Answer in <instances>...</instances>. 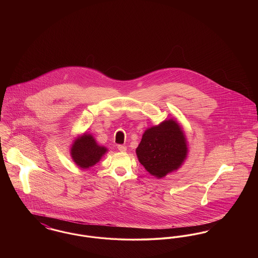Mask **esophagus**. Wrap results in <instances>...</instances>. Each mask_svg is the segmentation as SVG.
Returning <instances> with one entry per match:
<instances>
[{
	"label": "esophagus",
	"instance_id": "1",
	"mask_svg": "<svg viewBox=\"0 0 258 258\" xmlns=\"http://www.w3.org/2000/svg\"><path fill=\"white\" fill-rule=\"evenodd\" d=\"M118 150H119L120 152H125V151H126V147L123 146V145H118Z\"/></svg>",
	"mask_w": 258,
	"mask_h": 258
}]
</instances>
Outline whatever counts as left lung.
<instances>
[{
  "label": "left lung",
  "instance_id": "8db88e82",
  "mask_svg": "<svg viewBox=\"0 0 258 258\" xmlns=\"http://www.w3.org/2000/svg\"><path fill=\"white\" fill-rule=\"evenodd\" d=\"M136 155L145 169L159 179L177 170L187 155L182 127L173 119L149 127L136 148Z\"/></svg>",
  "mask_w": 258,
  "mask_h": 258
}]
</instances>
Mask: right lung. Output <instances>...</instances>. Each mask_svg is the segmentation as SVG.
I'll list each match as a JSON object with an SVG mask.
<instances>
[{"mask_svg":"<svg viewBox=\"0 0 258 258\" xmlns=\"http://www.w3.org/2000/svg\"><path fill=\"white\" fill-rule=\"evenodd\" d=\"M107 152V148L98 145L93 135L84 134L74 140L71 156L77 166L87 169L94 166Z\"/></svg>","mask_w":258,"mask_h":258,"instance_id":"add662e5","label":"right lung"}]
</instances>
